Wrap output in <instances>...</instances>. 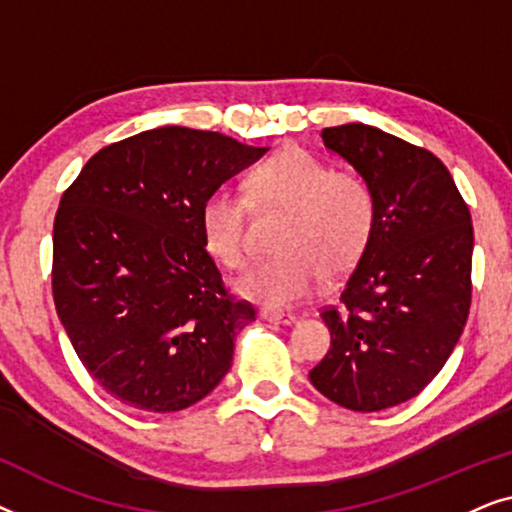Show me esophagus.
I'll use <instances>...</instances> for the list:
<instances>
[{
  "mask_svg": "<svg viewBox=\"0 0 512 512\" xmlns=\"http://www.w3.org/2000/svg\"><path fill=\"white\" fill-rule=\"evenodd\" d=\"M261 317L265 321H270V324H284L289 326L296 321V314H289V312H277V310H261Z\"/></svg>",
  "mask_w": 512,
  "mask_h": 512,
  "instance_id": "obj_1",
  "label": "esophagus"
}]
</instances>
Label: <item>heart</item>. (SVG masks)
<instances>
[{"instance_id":"heart-1","label":"heart","mask_w":512,"mask_h":512,"mask_svg":"<svg viewBox=\"0 0 512 512\" xmlns=\"http://www.w3.org/2000/svg\"><path fill=\"white\" fill-rule=\"evenodd\" d=\"M243 198L214 188L202 200L198 223L205 249L226 268H240L247 254L249 205L258 212H282L277 256L265 258L235 279L242 298L268 307H286L310 296L324 277L347 275L373 240L377 195L356 170L298 149H284L258 163L244 181Z\"/></svg>"}]
</instances>
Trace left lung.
<instances>
[{
	"instance_id": "8db88e82",
	"label": "left lung",
	"mask_w": 512,
	"mask_h": 512,
	"mask_svg": "<svg viewBox=\"0 0 512 512\" xmlns=\"http://www.w3.org/2000/svg\"><path fill=\"white\" fill-rule=\"evenodd\" d=\"M370 181L377 223L366 254L324 307L331 349L310 382L333 403L377 412L410 401L450 359L471 310L473 223L447 167L373 125L321 130Z\"/></svg>"
}]
</instances>
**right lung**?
<instances>
[{
  "mask_svg": "<svg viewBox=\"0 0 512 512\" xmlns=\"http://www.w3.org/2000/svg\"><path fill=\"white\" fill-rule=\"evenodd\" d=\"M265 151L165 125L104 146L62 193L55 310L90 377L121 403L184 410L230 370L256 310L223 286L198 212Z\"/></svg>",
  "mask_w": 512,
  "mask_h": 512,
  "instance_id": "add662e5",
  "label": "right lung"
}]
</instances>
